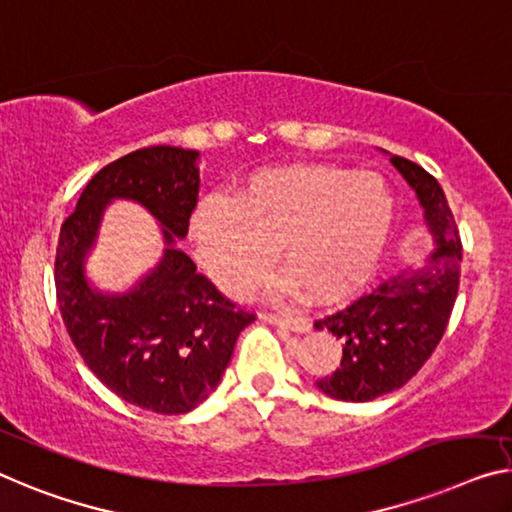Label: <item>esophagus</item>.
Here are the masks:
<instances>
[{
	"label": "esophagus",
	"mask_w": 512,
	"mask_h": 512,
	"mask_svg": "<svg viewBox=\"0 0 512 512\" xmlns=\"http://www.w3.org/2000/svg\"><path fill=\"white\" fill-rule=\"evenodd\" d=\"M262 319L269 324L276 326H287L292 331H310V322L305 317H294V315H280V312H262Z\"/></svg>",
	"instance_id": "34e87169"
}]
</instances>
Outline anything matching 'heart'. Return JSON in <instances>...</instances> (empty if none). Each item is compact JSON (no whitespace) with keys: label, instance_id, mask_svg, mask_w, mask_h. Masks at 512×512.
I'll return each instance as SVG.
<instances>
[{"label":"heart","instance_id":"heart-1","mask_svg":"<svg viewBox=\"0 0 512 512\" xmlns=\"http://www.w3.org/2000/svg\"><path fill=\"white\" fill-rule=\"evenodd\" d=\"M393 223L395 197L381 174L292 165L253 174L232 202H204L193 243L227 292L255 285L280 243L282 264L303 292L335 301L372 276Z\"/></svg>","mask_w":512,"mask_h":512}]
</instances>
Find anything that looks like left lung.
<instances>
[{
    "instance_id": "obj_1",
    "label": "left lung",
    "mask_w": 512,
    "mask_h": 512,
    "mask_svg": "<svg viewBox=\"0 0 512 512\" xmlns=\"http://www.w3.org/2000/svg\"><path fill=\"white\" fill-rule=\"evenodd\" d=\"M391 163L425 209L437 236L430 262L416 271H395L345 308L317 319L342 340V361L317 386L335 400L368 402L407 384L437 349L460 287L462 241L439 181L402 156Z\"/></svg>"
}]
</instances>
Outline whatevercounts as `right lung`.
<instances>
[{"mask_svg":"<svg viewBox=\"0 0 512 512\" xmlns=\"http://www.w3.org/2000/svg\"><path fill=\"white\" fill-rule=\"evenodd\" d=\"M197 151L149 147L96 172L64 220L55 257L61 319L87 368L121 400L154 414H186L211 395L236 338L255 312L239 308L172 246L197 207ZM128 196L161 220L171 248L141 287L124 297L91 293L81 259L105 201Z\"/></svg>","mask_w":512,"mask_h":512,"instance_id":"right-lung-1","label":"right lung"}]
</instances>
